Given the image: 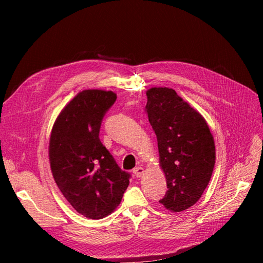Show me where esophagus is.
I'll use <instances>...</instances> for the list:
<instances>
[{
	"label": "esophagus",
	"mask_w": 263,
	"mask_h": 263,
	"mask_svg": "<svg viewBox=\"0 0 263 263\" xmlns=\"http://www.w3.org/2000/svg\"><path fill=\"white\" fill-rule=\"evenodd\" d=\"M133 172L137 178H140L142 177V174H144V168H142V166H137V168H135L133 170Z\"/></svg>",
	"instance_id": "obj_1"
}]
</instances>
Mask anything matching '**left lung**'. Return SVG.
I'll list each match as a JSON object with an SVG mask.
<instances>
[{
	"instance_id": "1",
	"label": "left lung",
	"mask_w": 263,
	"mask_h": 263,
	"mask_svg": "<svg viewBox=\"0 0 263 263\" xmlns=\"http://www.w3.org/2000/svg\"><path fill=\"white\" fill-rule=\"evenodd\" d=\"M146 112L157 136L168 191L159 201L173 213L200 200L215 164V142L205 118L169 87H151Z\"/></svg>"
}]
</instances>
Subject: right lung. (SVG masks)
Listing matches in <instances>:
<instances>
[{
    "mask_svg": "<svg viewBox=\"0 0 263 263\" xmlns=\"http://www.w3.org/2000/svg\"><path fill=\"white\" fill-rule=\"evenodd\" d=\"M104 90L79 92L58 115L49 140L53 179L71 206L91 219L106 217L121 203L130 174L100 140L102 119L116 101Z\"/></svg>",
    "mask_w": 263,
    "mask_h": 263,
    "instance_id": "obj_1",
    "label": "right lung"
}]
</instances>
